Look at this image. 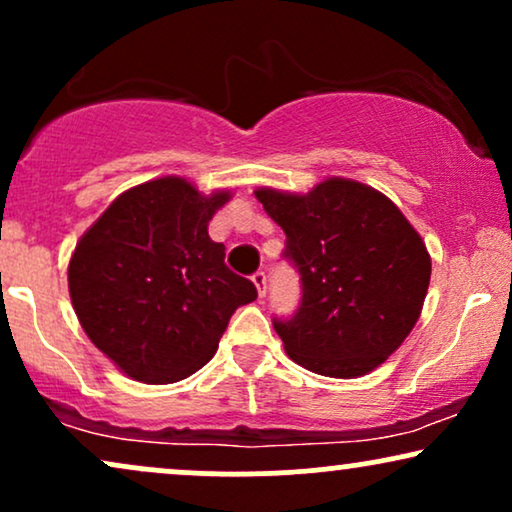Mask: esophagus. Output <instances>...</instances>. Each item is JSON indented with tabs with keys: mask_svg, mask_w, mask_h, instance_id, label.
Masks as SVG:
<instances>
[{
	"mask_svg": "<svg viewBox=\"0 0 512 512\" xmlns=\"http://www.w3.org/2000/svg\"><path fill=\"white\" fill-rule=\"evenodd\" d=\"M252 283L257 286V293H260V297H264V293H267V274H264L262 269H257L255 274H252Z\"/></svg>",
	"mask_w": 512,
	"mask_h": 512,
	"instance_id": "obj_1",
	"label": "esophagus"
}]
</instances>
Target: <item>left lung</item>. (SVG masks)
<instances>
[{"instance_id":"left-lung-1","label":"left lung","mask_w":512,"mask_h":512,"mask_svg":"<svg viewBox=\"0 0 512 512\" xmlns=\"http://www.w3.org/2000/svg\"><path fill=\"white\" fill-rule=\"evenodd\" d=\"M255 196L286 234L302 300L274 319L288 357L328 378L378 368L416 326L432 262L423 238L390 198L331 177L307 196L260 189Z\"/></svg>"}]
</instances>
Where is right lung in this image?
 <instances>
[{"mask_svg": "<svg viewBox=\"0 0 512 512\" xmlns=\"http://www.w3.org/2000/svg\"><path fill=\"white\" fill-rule=\"evenodd\" d=\"M229 191L203 196L163 177L108 205L68 264L73 309L89 340L139 383L189 378L215 357L231 314L257 297L208 236Z\"/></svg>", "mask_w": 512, "mask_h": 512, "instance_id": "obj_1", "label": "right lung"}]
</instances>
